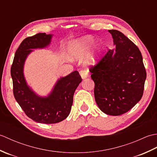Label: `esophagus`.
<instances>
[{"instance_id":"obj_1","label":"esophagus","mask_w":157,"mask_h":157,"mask_svg":"<svg viewBox=\"0 0 157 157\" xmlns=\"http://www.w3.org/2000/svg\"><path fill=\"white\" fill-rule=\"evenodd\" d=\"M79 73H80V75H81L82 78L83 79H86V78H88V71H85V70H82V71H81L80 72H79Z\"/></svg>"}]
</instances>
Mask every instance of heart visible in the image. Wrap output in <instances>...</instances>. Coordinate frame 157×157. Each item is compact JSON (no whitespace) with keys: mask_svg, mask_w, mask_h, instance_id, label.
<instances>
[{"mask_svg":"<svg viewBox=\"0 0 157 157\" xmlns=\"http://www.w3.org/2000/svg\"><path fill=\"white\" fill-rule=\"evenodd\" d=\"M96 42L95 38L91 36H85L84 37L75 40L69 43L68 46L69 54L73 59H80L85 56ZM104 45L102 42H98L95 45L94 52L88 56L85 60L86 64L94 63L96 57L102 53Z\"/></svg>","mask_w":157,"mask_h":157,"instance_id":"obj_1","label":"heart"}]
</instances>
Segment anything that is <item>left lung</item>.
Instances as JSON below:
<instances>
[{
  "label": "left lung",
  "instance_id": "1",
  "mask_svg": "<svg viewBox=\"0 0 157 157\" xmlns=\"http://www.w3.org/2000/svg\"><path fill=\"white\" fill-rule=\"evenodd\" d=\"M116 48L109 50L97 65L90 69L94 82V97L105 114L120 115L140 101L146 72L139 48L118 30L111 29Z\"/></svg>",
  "mask_w": 157,
  "mask_h": 157
}]
</instances>
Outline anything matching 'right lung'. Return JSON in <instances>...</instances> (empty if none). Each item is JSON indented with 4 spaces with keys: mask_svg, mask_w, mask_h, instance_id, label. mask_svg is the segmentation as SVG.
<instances>
[{
    "mask_svg": "<svg viewBox=\"0 0 157 157\" xmlns=\"http://www.w3.org/2000/svg\"><path fill=\"white\" fill-rule=\"evenodd\" d=\"M52 34L39 33L23 40L15 54L11 69L15 98L28 117L42 123H56L67 117L73 105V94L82 82L74 71L56 82L47 96L36 94L28 85L23 73L24 64L32 49L44 48L51 44Z\"/></svg>",
    "mask_w": 157,
    "mask_h": 157,
    "instance_id": "obj_1",
    "label": "right lung"
}]
</instances>
